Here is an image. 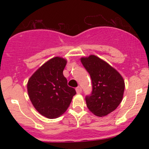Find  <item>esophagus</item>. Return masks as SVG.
<instances>
[{
    "instance_id": "34e87169",
    "label": "esophagus",
    "mask_w": 149,
    "mask_h": 149,
    "mask_svg": "<svg viewBox=\"0 0 149 149\" xmlns=\"http://www.w3.org/2000/svg\"><path fill=\"white\" fill-rule=\"evenodd\" d=\"M76 91L78 94H80V93H81V92H82V89H81V88H80V87L78 86L76 88Z\"/></svg>"
}]
</instances>
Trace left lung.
<instances>
[{
	"mask_svg": "<svg viewBox=\"0 0 149 149\" xmlns=\"http://www.w3.org/2000/svg\"><path fill=\"white\" fill-rule=\"evenodd\" d=\"M80 61L92 79V94L85 98L88 109L100 117L111 113L123 100V78L111 65L93 54L81 57Z\"/></svg>",
	"mask_w": 149,
	"mask_h": 149,
	"instance_id": "1",
	"label": "left lung"
}]
</instances>
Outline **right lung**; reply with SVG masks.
Here are the masks:
<instances>
[{"mask_svg":"<svg viewBox=\"0 0 149 149\" xmlns=\"http://www.w3.org/2000/svg\"><path fill=\"white\" fill-rule=\"evenodd\" d=\"M66 63L62 57L52 58L37 69L27 83L32 104L47 118H56L64 113L76 94L74 88L68 86L63 75Z\"/></svg>","mask_w":149,"mask_h":149,"instance_id":"1","label":"right lung"}]
</instances>
